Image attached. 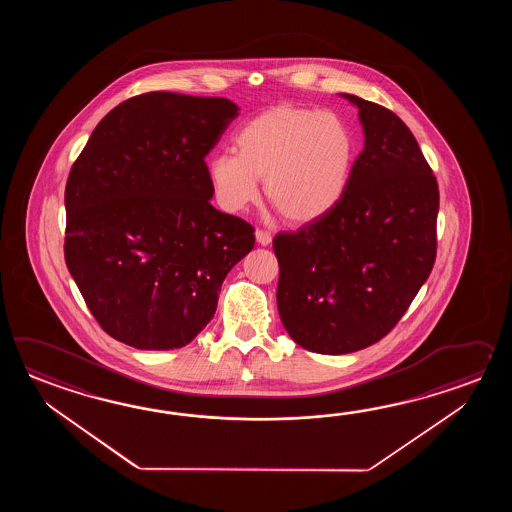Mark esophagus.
I'll use <instances>...</instances> for the list:
<instances>
[{
	"label": "esophagus",
	"instance_id": "esophagus-1",
	"mask_svg": "<svg viewBox=\"0 0 512 512\" xmlns=\"http://www.w3.org/2000/svg\"><path fill=\"white\" fill-rule=\"evenodd\" d=\"M256 241H258L260 245H263V247H265V245H269L272 241L271 232L261 229L256 230Z\"/></svg>",
	"mask_w": 512,
	"mask_h": 512
}]
</instances>
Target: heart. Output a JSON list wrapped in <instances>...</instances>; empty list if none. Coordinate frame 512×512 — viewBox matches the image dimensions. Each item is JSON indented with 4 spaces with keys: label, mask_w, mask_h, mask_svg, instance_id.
I'll use <instances>...</instances> for the list:
<instances>
[{
    "label": "heart",
    "mask_w": 512,
    "mask_h": 512,
    "mask_svg": "<svg viewBox=\"0 0 512 512\" xmlns=\"http://www.w3.org/2000/svg\"><path fill=\"white\" fill-rule=\"evenodd\" d=\"M236 152L208 161V179L219 205L241 212L260 196L291 223H311L337 207L348 188L355 139L333 113L276 106L241 126Z\"/></svg>",
    "instance_id": "1"
}]
</instances>
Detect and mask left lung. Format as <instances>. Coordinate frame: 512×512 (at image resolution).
I'll list each match as a JSON object with an SVG mask.
<instances>
[{
    "instance_id": "8db88e82",
    "label": "left lung",
    "mask_w": 512,
    "mask_h": 512,
    "mask_svg": "<svg viewBox=\"0 0 512 512\" xmlns=\"http://www.w3.org/2000/svg\"><path fill=\"white\" fill-rule=\"evenodd\" d=\"M359 108L364 150L324 218L280 232L276 302L294 342L322 355L368 348L392 331L430 276L439 190L414 133L393 111Z\"/></svg>"
}]
</instances>
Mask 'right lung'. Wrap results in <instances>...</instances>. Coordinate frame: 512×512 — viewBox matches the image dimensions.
I'll use <instances>...</instances> for the list:
<instances>
[{
  "mask_svg": "<svg viewBox=\"0 0 512 512\" xmlns=\"http://www.w3.org/2000/svg\"><path fill=\"white\" fill-rule=\"evenodd\" d=\"M229 98L152 91L111 109L66 185L67 269L109 337L183 348L254 247L247 221L210 205L205 163L238 117Z\"/></svg>",
  "mask_w": 512,
  "mask_h": 512,
  "instance_id": "right-lung-1",
  "label": "right lung"
}]
</instances>
